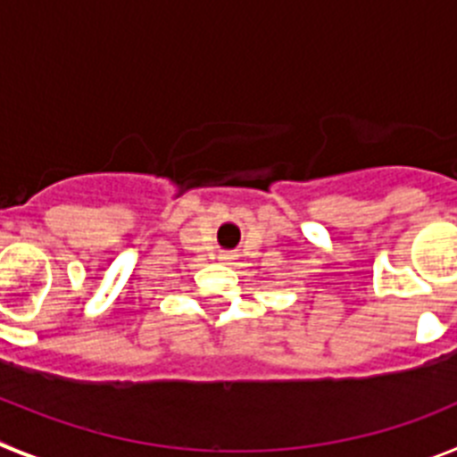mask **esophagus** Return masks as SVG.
<instances>
[{
	"label": "esophagus",
	"instance_id": "esophagus-1",
	"mask_svg": "<svg viewBox=\"0 0 457 457\" xmlns=\"http://www.w3.org/2000/svg\"><path fill=\"white\" fill-rule=\"evenodd\" d=\"M221 261H231V256H226L224 253V256H221Z\"/></svg>",
	"mask_w": 457,
	"mask_h": 457
}]
</instances>
